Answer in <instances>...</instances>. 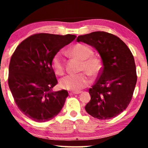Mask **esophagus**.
I'll return each mask as SVG.
<instances>
[{
  "label": "esophagus",
  "mask_w": 148,
  "mask_h": 148,
  "mask_svg": "<svg viewBox=\"0 0 148 148\" xmlns=\"http://www.w3.org/2000/svg\"><path fill=\"white\" fill-rule=\"evenodd\" d=\"M81 92V91H78V92H69V95H78V94H80Z\"/></svg>",
  "instance_id": "1"
}]
</instances>
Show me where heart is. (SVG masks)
Returning a JSON list of instances; mask_svg holds the SVG:
<instances>
[{"mask_svg": "<svg viewBox=\"0 0 148 148\" xmlns=\"http://www.w3.org/2000/svg\"><path fill=\"white\" fill-rule=\"evenodd\" d=\"M70 52L73 56L81 60L79 71L84 72L64 76L60 79V86L62 89L78 92L90 84L88 75L95 78L101 73L103 69V62L100 57L93 56L92 49L84 44L79 43L73 46ZM51 66L57 75L64 74L65 64L61 53H58L53 57Z\"/></svg>", "mask_w": 148, "mask_h": 148, "instance_id": "obj_1", "label": "heart"}]
</instances>
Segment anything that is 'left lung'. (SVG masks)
<instances>
[{
    "label": "left lung",
    "mask_w": 148,
    "mask_h": 148,
    "mask_svg": "<svg viewBox=\"0 0 148 148\" xmlns=\"http://www.w3.org/2000/svg\"><path fill=\"white\" fill-rule=\"evenodd\" d=\"M76 41L95 47L103 62L102 70L89 89L91 99L85 109L99 120L115 118L130 104L137 81L130 49L118 37L103 31L79 35Z\"/></svg>",
    "instance_id": "obj_1"
}]
</instances>
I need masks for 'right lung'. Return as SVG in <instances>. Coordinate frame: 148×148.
Here are the masks:
<instances>
[{"label":"right lung","mask_w":148,"mask_h":148,"mask_svg":"<svg viewBox=\"0 0 148 148\" xmlns=\"http://www.w3.org/2000/svg\"><path fill=\"white\" fill-rule=\"evenodd\" d=\"M76 37L69 34H34L22 41L13 53L8 85L18 109L33 121H49L63 107L68 92L65 90L51 92L58 84L51 60Z\"/></svg>","instance_id":"1"}]
</instances>
